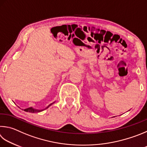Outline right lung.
<instances>
[{"label": "right lung", "mask_w": 147, "mask_h": 147, "mask_svg": "<svg viewBox=\"0 0 147 147\" xmlns=\"http://www.w3.org/2000/svg\"><path fill=\"white\" fill-rule=\"evenodd\" d=\"M55 102H53V103H51L50 105H48L47 107L46 108V109H42V110H38V109H33L32 107H29V108H27V109H25L24 110V111H26V112H29V113H40V112H41V111H44V110H46V109H47L48 107H49V106H51L52 105V104H53Z\"/></svg>", "instance_id": "add662e5"}]
</instances>
